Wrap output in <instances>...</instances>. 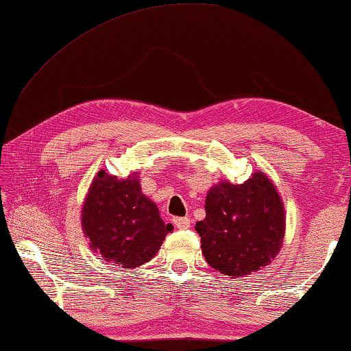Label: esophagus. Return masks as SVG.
<instances>
[{"label": "esophagus", "mask_w": 351, "mask_h": 351, "mask_svg": "<svg viewBox=\"0 0 351 351\" xmlns=\"http://www.w3.org/2000/svg\"><path fill=\"white\" fill-rule=\"evenodd\" d=\"M173 223L180 230H187L191 226V219H187V217H176V219H173Z\"/></svg>", "instance_id": "esophagus-1"}]
</instances>
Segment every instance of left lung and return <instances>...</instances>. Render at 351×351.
I'll list each match as a JSON object with an SVG mask.
<instances>
[{"instance_id": "8db88e82", "label": "left lung", "mask_w": 351, "mask_h": 351, "mask_svg": "<svg viewBox=\"0 0 351 351\" xmlns=\"http://www.w3.org/2000/svg\"><path fill=\"white\" fill-rule=\"evenodd\" d=\"M206 219L195 230L206 263L230 278L265 267L285 237V208L263 171L243 184L220 182L206 197Z\"/></svg>"}]
</instances>
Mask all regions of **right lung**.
Here are the masks:
<instances>
[{
    "mask_svg": "<svg viewBox=\"0 0 351 351\" xmlns=\"http://www.w3.org/2000/svg\"><path fill=\"white\" fill-rule=\"evenodd\" d=\"M82 230L106 263L134 269L154 258L173 225L142 195L137 173L126 180L99 171L82 206Z\"/></svg>",
    "mask_w": 351,
    "mask_h": 351,
    "instance_id": "right-lung-1",
    "label": "right lung"
}]
</instances>
